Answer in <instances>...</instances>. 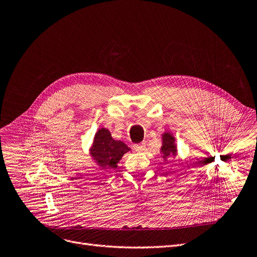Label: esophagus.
<instances>
[{
  "label": "esophagus",
  "mask_w": 257,
  "mask_h": 257,
  "mask_svg": "<svg viewBox=\"0 0 257 257\" xmlns=\"http://www.w3.org/2000/svg\"><path fill=\"white\" fill-rule=\"evenodd\" d=\"M133 148H134V149H135L136 151L142 152V151H145V150H146V145H145L144 143H143V144H138V145H134Z\"/></svg>",
  "instance_id": "34e87169"
}]
</instances>
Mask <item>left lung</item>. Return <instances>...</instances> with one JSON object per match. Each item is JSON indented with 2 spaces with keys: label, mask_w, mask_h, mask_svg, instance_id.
<instances>
[{
  "label": "left lung",
  "mask_w": 257,
  "mask_h": 257,
  "mask_svg": "<svg viewBox=\"0 0 257 257\" xmlns=\"http://www.w3.org/2000/svg\"><path fill=\"white\" fill-rule=\"evenodd\" d=\"M162 142L163 146L161 148V153L162 157L164 160H167V158H173L177 155V146H176V141L175 137L169 133V132H166L162 135Z\"/></svg>",
  "instance_id": "obj_1"
}]
</instances>
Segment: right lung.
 <instances>
[{"instance_id": "right-lung-1", "label": "right lung", "mask_w": 257, "mask_h": 257, "mask_svg": "<svg viewBox=\"0 0 257 257\" xmlns=\"http://www.w3.org/2000/svg\"><path fill=\"white\" fill-rule=\"evenodd\" d=\"M130 148L121 141H114L110 132L103 127L96 132L90 148V155L98 166L104 168H116V164Z\"/></svg>"}]
</instances>
